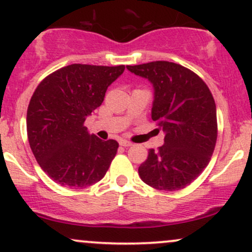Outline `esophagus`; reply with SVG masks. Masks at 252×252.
<instances>
[{
    "label": "esophagus",
    "instance_id": "esophagus-1",
    "mask_svg": "<svg viewBox=\"0 0 252 252\" xmlns=\"http://www.w3.org/2000/svg\"><path fill=\"white\" fill-rule=\"evenodd\" d=\"M120 144L122 147H131L132 146V143L129 142V141H126V140H121L120 141Z\"/></svg>",
    "mask_w": 252,
    "mask_h": 252
}]
</instances>
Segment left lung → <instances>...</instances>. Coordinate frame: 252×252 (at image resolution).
Instances as JSON below:
<instances>
[{
  "label": "left lung",
  "instance_id": "1",
  "mask_svg": "<svg viewBox=\"0 0 252 252\" xmlns=\"http://www.w3.org/2000/svg\"><path fill=\"white\" fill-rule=\"evenodd\" d=\"M154 86L153 121L164 132L163 146L149 149L138 167L143 182L158 190H178L195 180L209 164L218 126L216 103L198 74L175 63L126 66Z\"/></svg>",
  "mask_w": 252,
  "mask_h": 252
}]
</instances>
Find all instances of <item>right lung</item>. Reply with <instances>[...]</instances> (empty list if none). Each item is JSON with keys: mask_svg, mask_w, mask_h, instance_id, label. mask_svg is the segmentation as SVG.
Masks as SVG:
<instances>
[{"mask_svg": "<svg viewBox=\"0 0 252 252\" xmlns=\"http://www.w3.org/2000/svg\"><path fill=\"white\" fill-rule=\"evenodd\" d=\"M124 68L72 63L37 85L27 110L28 141L37 163L57 184L86 189L105 175L117 141L90 135L84 122Z\"/></svg>", "mask_w": 252, "mask_h": 252, "instance_id": "add662e5", "label": "right lung"}]
</instances>
